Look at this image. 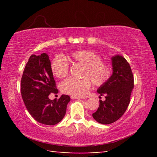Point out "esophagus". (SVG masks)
I'll use <instances>...</instances> for the list:
<instances>
[{
  "label": "esophagus",
  "mask_w": 157,
  "mask_h": 157,
  "mask_svg": "<svg viewBox=\"0 0 157 157\" xmlns=\"http://www.w3.org/2000/svg\"><path fill=\"white\" fill-rule=\"evenodd\" d=\"M71 98H72V99H82V97H78V96H73V95H71Z\"/></svg>",
  "instance_id": "esophagus-1"
}]
</instances>
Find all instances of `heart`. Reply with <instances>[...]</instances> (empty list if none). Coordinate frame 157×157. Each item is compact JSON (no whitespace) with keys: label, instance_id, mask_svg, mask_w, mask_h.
<instances>
[{"label":"heart","instance_id":"obj_1","mask_svg":"<svg viewBox=\"0 0 157 157\" xmlns=\"http://www.w3.org/2000/svg\"><path fill=\"white\" fill-rule=\"evenodd\" d=\"M69 58L84 66L83 79L69 78L61 84V90L66 94L81 97L86 94L91 86V81L95 86L105 84L112 74V69L108 63L104 62L96 53L87 50H80L71 53ZM53 75L58 78L67 76L69 63L63 55L55 57L51 63Z\"/></svg>","mask_w":157,"mask_h":157}]
</instances>
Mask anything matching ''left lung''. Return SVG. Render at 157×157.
<instances>
[{
  "instance_id": "1",
  "label": "left lung",
  "mask_w": 157,
  "mask_h": 157,
  "mask_svg": "<svg viewBox=\"0 0 157 157\" xmlns=\"http://www.w3.org/2000/svg\"><path fill=\"white\" fill-rule=\"evenodd\" d=\"M111 59L112 75L97 90L100 95H105V100H99V107L92 114L98 123L103 124L113 123L123 115L134 89V76L127 60L120 55H114Z\"/></svg>"
}]
</instances>
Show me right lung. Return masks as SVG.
<instances>
[{
  "instance_id": "right-lung-1",
  "label": "right lung",
  "mask_w": 157,
  "mask_h": 157,
  "mask_svg": "<svg viewBox=\"0 0 157 157\" xmlns=\"http://www.w3.org/2000/svg\"><path fill=\"white\" fill-rule=\"evenodd\" d=\"M23 100L30 115L46 125H54L62 120L71 98L61 95L59 100H51L49 95L57 94L51 63L46 53L32 55L26 63L21 81Z\"/></svg>"
}]
</instances>
